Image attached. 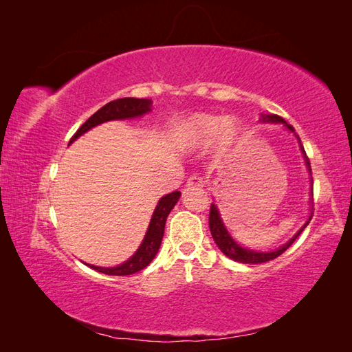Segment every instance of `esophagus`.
I'll list each match as a JSON object with an SVG mask.
<instances>
[{
	"label": "esophagus",
	"mask_w": 352,
	"mask_h": 352,
	"mask_svg": "<svg viewBox=\"0 0 352 352\" xmlns=\"http://www.w3.org/2000/svg\"><path fill=\"white\" fill-rule=\"evenodd\" d=\"M202 185H204V180H202L201 176L192 175V176L188 177V182H186L188 188H201Z\"/></svg>",
	"instance_id": "obj_1"
}]
</instances>
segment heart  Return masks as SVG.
I'll return each mask as SVG.
<instances>
[{
	"instance_id": "obj_1",
	"label": "heart",
	"mask_w": 352,
	"mask_h": 352,
	"mask_svg": "<svg viewBox=\"0 0 352 352\" xmlns=\"http://www.w3.org/2000/svg\"><path fill=\"white\" fill-rule=\"evenodd\" d=\"M239 133V124L235 119H220L212 114H197L186 124V135L189 142L195 145L208 144L214 140L219 150L229 148Z\"/></svg>"
}]
</instances>
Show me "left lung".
<instances>
[{"label": "left lung", "instance_id": "1", "mask_svg": "<svg viewBox=\"0 0 352 352\" xmlns=\"http://www.w3.org/2000/svg\"><path fill=\"white\" fill-rule=\"evenodd\" d=\"M260 122L263 123H283V126L286 127L287 131H291L295 133V129L291 126L287 124L280 116L278 114H261L260 117ZM296 136V133H295ZM298 138V136H296ZM298 141H300V138H298ZM301 142V141H300ZM301 151L304 154V158H305V164H307V168L308 172L311 173V166H310V160H308L307 154H305V150L304 146L301 145ZM313 214V212H311ZM313 216L308 217L305 225L296 232V235L287 241L283 247H280L279 250L276 251H270V252H257V251H252V250H248V248H243L241 247L239 243L235 242V239H233L230 235L228 229L225 228V225H223L221 221V217H220V212L217 210V206L212 202L211 207H210V217H208V225H210V232H211V236L212 239H214V242L217 243L219 250L226 255V257H229L230 260L233 261H238V263H245V264H260V263H265V261H270V260H274L276 257H279V255H282L287 248L291 247V245L294 243V241L300 236V233L304 230V228L310 223Z\"/></svg>", "mask_w": 352, "mask_h": 352}]
</instances>
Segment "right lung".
<instances>
[{
	"label": "right lung",
	"instance_id": "1",
	"mask_svg": "<svg viewBox=\"0 0 352 352\" xmlns=\"http://www.w3.org/2000/svg\"><path fill=\"white\" fill-rule=\"evenodd\" d=\"M151 105H153V101L145 100V98H119V100L110 101L105 104L104 107H101L97 113H94L89 119L79 127L76 133L72 136L70 144L73 141H76L78 138L85 132H88L89 129H92V127L98 126L104 122L141 117L145 113L151 111ZM179 197H180L179 190H175V192L167 194L158 201L141 247L138 248V251L129 260L124 261L120 265H116V267H98V265H91V264H87V265H89V267L94 270L101 272L104 274H111V276H127L145 269L146 265L154 260L155 254L158 252V248L160 245H162V239L164 235L167 216L176 206Z\"/></svg>",
	"mask_w": 352,
	"mask_h": 352
}]
</instances>
